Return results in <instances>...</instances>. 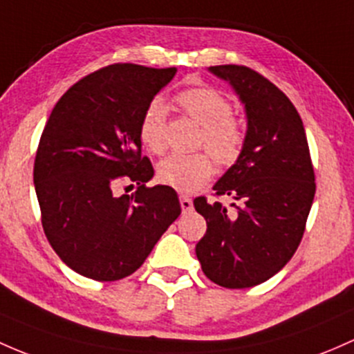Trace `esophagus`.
Listing matches in <instances>:
<instances>
[{
    "label": "esophagus",
    "instance_id": "34e87169",
    "mask_svg": "<svg viewBox=\"0 0 354 354\" xmlns=\"http://www.w3.org/2000/svg\"><path fill=\"white\" fill-rule=\"evenodd\" d=\"M180 203H181V208H183V212H192L193 210V202L192 198L187 195H180Z\"/></svg>",
    "mask_w": 354,
    "mask_h": 354
}]
</instances>
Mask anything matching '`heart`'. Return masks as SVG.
I'll list each match as a JSON object with an SVG mask.
<instances>
[{"label":"heart","mask_w":354,"mask_h":354,"mask_svg":"<svg viewBox=\"0 0 354 354\" xmlns=\"http://www.w3.org/2000/svg\"><path fill=\"white\" fill-rule=\"evenodd\" d=\"M180 109L202 127V139L221 165H230L243 147V132L232 117V106L224 95L208 86L189 88L176 96ZM166 105L152 100L140 120V140L149 151L165 149ZM214 174V161L205 152L169 154L158 166V180L178 192H195Z\"/></svg>","instance_id":"b5f03b06"}]
</instances>
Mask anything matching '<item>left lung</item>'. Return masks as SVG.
Masks as SVG:
<instances>
[{"mask_svg": "<svg viewBox=\"0 0 354 354\" xmlns=\"http://www.w3.org/2000/svg\"><path fill=\"white\" fill-rule=\"evenodd\" d=\"M244 105L245 137L237 161L214 185L229 207L195 198L207 221L196 244L203 273L225 288L270 280L302 241L315 195L314 167L299 111L273 83L244 66H212Z\"/></svg>", "mask_w": 354, "mask_h": 354, "instance_id": "1", "label": "left lung"}]
</instances>
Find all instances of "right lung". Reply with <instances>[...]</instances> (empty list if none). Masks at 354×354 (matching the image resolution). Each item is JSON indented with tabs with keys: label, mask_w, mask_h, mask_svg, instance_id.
<instances>
[{
	"label": "right lung",
	"mask_w": 354,
	"mask_h": 354,
	"mask_svg": "<svg viewBox=\"0 0 354 354\" xmlns=\"http://www.w3.org/2000/svg\"><path fill=\"white\" fill-rule=\"evenodd\" d=\"M176 68L113 64L71 86L52 110L33 166L47 239L71 270L115 281L139 270L181 214L176 192L147 188L140 120ZM120 183H136L117 197ZM131 186H133L131 185Z\"/></svg>",
	"instance_id": "right-lung-1"
}]
</instances>
